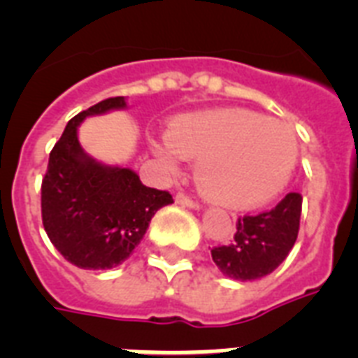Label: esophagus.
Listing matches in <instances>:
<instances>
[{"mask_svg": "<svg viewBox=\"0 0 358 358\" xmlns=\"http://www.w3.org/2000/svg\"><path fill=\"white\" fill-rule=\"evenodd\" d=\"M176 203H179V205L182 206H190V208H199V203H197L196 199H192L190 196L182 194V192H179L176 196Z\"/></svg>", "mask_w": 358, "mask_h": 358, "instance_id": "obj_1", "label": "esophagus"}]
</instances>
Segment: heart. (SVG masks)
Returning <instances> with one entry per match:
<instances>
[{
  "label": "heart",
  "instance_id": "b5f03b06",
  "mask_svg": "<svg viewBox=\"0 0 358 358\" xmlns=\"http://www.w3.org/2000/svg\"><path fill=\"white\" fill-rule=\"evenodd\" d=\"M155 152L168 164L179 155L199 159L201 192L220 205L245 208L285 188L296 162V138L280 120L225 108L176 120Z\"/></svg>",
  "mask_w": 358,
  "mask_h": 358
}]
</instances>
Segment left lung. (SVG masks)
<instances>
[{"label": "left lung", "mask_w": 358, "mask_h": 358, "mask_svg": "<svg viewBox=\"0 0 358 358\" xmlns=\"http://www.w3.org/2000/svg\"><path fill=\"white\" fill-rule=\"evenodd\" d=\"M302 196L291 192L262 214L238 217L234 239L210 250L221 273L232 280L264 278L287 258L300 229Z\"/></svg>", "instance_id": "left-lung-1"}]
</instances>
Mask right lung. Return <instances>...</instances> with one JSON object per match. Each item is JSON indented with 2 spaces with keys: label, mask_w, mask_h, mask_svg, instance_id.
Wrapping results in <instances>:
<instances>
[{
  "label": "right lung",
  "mask_w": 358,
  "mask_h": 358,
  "mask_svg": "<svg viewBox=\"0 0 358 358\" xmlns=\"http://www.w3.org/2000/svg\"><path fill=\"white\" fill-rule=\"evenodd\" d=\"M126 108L124 96L106 99L67 122L49 155L41 181V221L56 250L87 271L117 267L146 234L172 194L144 186L129 168L104 166L85 155L78 124L91 115Z\"/></svg>",
  "instance_id": "1"
}]
</instances>
